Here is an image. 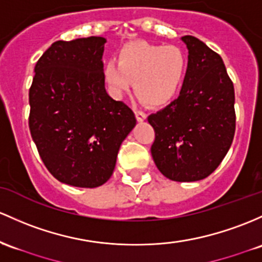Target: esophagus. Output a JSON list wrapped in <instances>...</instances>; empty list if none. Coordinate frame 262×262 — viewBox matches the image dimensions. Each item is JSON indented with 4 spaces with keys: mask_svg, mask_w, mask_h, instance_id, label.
I'll use <instances>...</instances> for the list:
<instances>
[{
    "mask_svg": "<svg viewBox=\"0 0 262 262\" xmlns=\"http://www.w3.org/2000/svg\"><path fill=\"white\" fill-rule=\"evenodd\" d=\"M134 113H136V118H137L138 122H143V120L146 119V114L144 113V112L136 111V112H134Z\"/></svg>",
    "mask_w": 262,
    "mask_h": 262,
    "instance_id": "esophagus-1",
    "label": "esophagus"
}]
</instances>
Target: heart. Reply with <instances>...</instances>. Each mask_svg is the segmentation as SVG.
I'll return each mask as SVG.
<instances>
[{"label":"heart","instance_id":"1","mask_svg":"<svg viewBox=\"0 0 262 262\" xmlns=\"http://www.w3.org/2000/svg\"><path fill=\"white\" fill-rule=\"evenodd\" d=\"M186 73V57L177 46L138 41L124 46L116 59L104 67V79L112 96L122 98L134 91L150 107L168 104L179 92Z\"/></svg>","mask_w":262,"mask_h":262}]
</instances>
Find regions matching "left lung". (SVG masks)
Wrapping results in <instances>:
<instances>
[{"mask_svg":"<svg viewBox=\"0 0 262 262\" xmlns=\"http://www.w3.org/2000/svg\"><path fill=\"white\" fill-rule=\"evenodd\" d=\"M188 70L179 97L148 117L151 157L174 182H198L223 162L235 134V92L223 58L196 37L184 36Z\"/></svg>","mask_w":262,"mask_h":262,"instance_id":"1","label":"left lung"}]
</instances>
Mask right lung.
<instances>
[{
    "label": "right lung",
    "mask_w": 262,
    "mask_h": 262,
    "mask_svg": "<svg viewBox=\"0 0 262 262\" xmlns=\"http://www.w3.org/2000/svg\"><path fill=\"white\" fill-rule=\"evenodd\" d=\"M103 37L52 43L34 67L31 136L61 183L97 188L113 174L120 144L137 124L133 111L104 87Z\"/></svg>",
    "instance_id": "obj_1"
}]
</instances>
